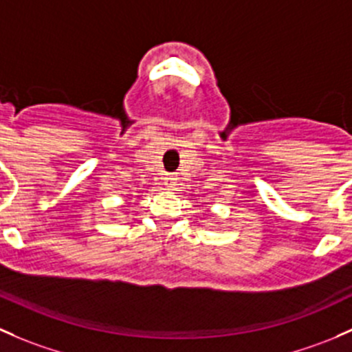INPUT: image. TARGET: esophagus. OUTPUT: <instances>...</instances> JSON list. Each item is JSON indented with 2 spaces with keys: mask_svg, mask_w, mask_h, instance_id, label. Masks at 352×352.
<instances>
[{
  "mask_svg": "<svg viewBox=\"0 0 352 352\" xmlns=\"http://www.w3.org/2000/svg\"><path fill=\"white\" fill-rule=\"evenodd\" d=\"M166 188H168V190H173V188H176V179L173 176H169V177H166Z\"/></svg>",
  "mask_w": 352,
  "mask_h": 352,
  "instance_id": "esophagus-1",
  "label": "esophagus"
}]
</instances>
